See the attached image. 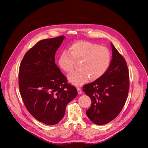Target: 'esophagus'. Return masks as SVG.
<instances>
[{
	"instance_id": "1",
	"label": "esophagus",
	"mask_w": 148,
	"mask_h": 148,
	"mask_svg": "<svg viewBox=\"0 0 148 148\" xmlns=\"http://www.w3.org/2000/svg\"><path fill=\"white\" fill-rule=\"evenodd\" d=\"M77 91H78V94H79V95H80V94H82V91H81V88H78V87H77Z\"/></svg>"
}]
</instances>
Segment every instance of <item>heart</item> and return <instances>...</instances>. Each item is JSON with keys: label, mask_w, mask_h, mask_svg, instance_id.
Returning a JSON list of instances; mask_svg holds the SVG:
<instances>
[{"label": "heart", "mask_w": 148, "mask_h": 148, "mask_svg": "<svg viewBox=\"0 0 148 148\" xmlns=\"http://www.w3.org/2000/svg\"><path fill=\"white\" fill-rule=\"evenodd\" d=\"M79 61L81 70L69 75L70 83L77 86L82 85L90 78L97 79L105 73L110 64V52L107 48L97 44L79 41L71 45L69 51L64 50L60 53L58 62L63 71L70 73L75 62Z\"/></svg>", "instance_id": "b5f03b06"}]
</instances>
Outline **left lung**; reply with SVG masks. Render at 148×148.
Segmentation results:
<instances>
[{
  "label": "left lung",
  "mask_w": 148,
  "mask_h": 148,
  "mask_svg": "<svg viewBox=\"0 0 148 148\" xmlns=\"http://www.w3.org/2000/svg\"><path fill=\"white\" fill-rule=\"evenodd\" d=\"M112 60L105 73L83 87L90 97L91 106L86 111L88 118L96 125H104L114 119L123 108L130 87L126 62L113 44Z\"/></svg>",
  "instance_id": "8db88e82"
}]
</instances>
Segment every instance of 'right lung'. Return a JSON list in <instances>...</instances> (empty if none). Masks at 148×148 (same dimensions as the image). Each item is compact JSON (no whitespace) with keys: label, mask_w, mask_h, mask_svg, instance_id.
Returning a JSON list of instances; mask_svg holds the SVG:
<instances>
[{"label":"right lung","mask_w":148,"mask_h":148,"mask_svg":"<svg viewBox=\"0 0 148 148\" xmlns=\"http://www.w3.org/2000/svg\"><path fill=\"white\" fill-rule=\"evenodd\" d=\"M65 36L39 41L25 55L20 66L21 97L29 112L38 121L58 123L69 102L77 95L55 63V54Z\"/></svg>","instance_id":"1"}]
</instances>
